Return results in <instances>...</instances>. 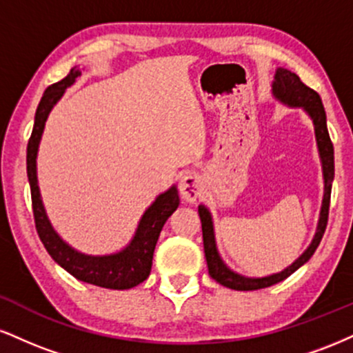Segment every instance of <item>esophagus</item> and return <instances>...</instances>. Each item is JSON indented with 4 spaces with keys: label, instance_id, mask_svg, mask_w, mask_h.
<instances>
[{
    "label": "esophagus",
    "instance_id": "1",
    "mask_svg": "<svg viewBox=\"0 0 353 353\" xmlns=\"http://www.w3.org/2000/svg\"><path fill=\"white\" fill-rule=\"evenodd\" d=\"M179 190L182 199L188 202H196L197 197L202 194V190H204V181H202L199 174L189 172L185 176H182L179 182Z\"/></svg>",
    "mask_w": 353,
    "mask_h": 353
}]
</instances>
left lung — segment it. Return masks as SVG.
Returning a JSON list of instances; mask_svg holds the SVG:
<instances>
[{"instance_id":"8db88e82","label":"left lung","mask_w":353,"mask_h":353,"mask_svg":"<svg viewBox=\"0 0 353 353\" xmlns=\"http://www.w3.org/2000/svg\"><path fill=\"white\" fill-rule=\"evenodd\" d=\"M272 96L279 103L285 104L289 108H301L307 116L312 119L315 131V141H317L320 164H322L323 174V199L322 208H320V216L317 222V230L303 252L289 267L277 274L265 275V277H245V275L236 272L222 261L221 254L217 250L216 232H214L212 214L204 204L199 205V217L202 224V239H204V254L208 261L209 274L214 281L221 285L229 287L234 290H257L265 289V287L274 285V283L282 282L283 279L294 274L299 267H302L314 255L320 241H322L323 232L327 228V219H329V205H330V190L332 181H334V145H332L329 131H327V116L323 109L322 99L314 89L307 88L301 78L292 71L285 68H277L272 81Z\"/></svg>"}]
</instances>
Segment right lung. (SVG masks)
I'll use <instances>...</instances> for the list:
<instances>
[{
    "instance_id": "right-lung-1",
    "label": "right lung",
    "mask_w": 353,
    "mask_h": 353,
    "mask_svg": "<svg viewBox=\"0 0 353 353\" xmlns=\"http://www.w3.org/2000/svg\"><path fill=\"white\" fill-rule=\"evenodd\" d=\"M81 72L83 70L79 66H74L66 78L51 84L44 91L39 106L36 109L33 132H31L26 151V171L31 188L36 230H38V236L46 247L48 254L52 257V261L58 262L64 270H68L78 281L104 287V289H132L149 277L154 249H156L161 230H163L165 221L172 216L174 210L179 208V192H177L176 185H171L165 192L159 194L156 201L144 210L134 236L128 245L114 254L104 255L79 252L78 249L68 244L52 228L46 209H44L41 192H39L36 159H38L44 125H46L48 116H50L52 108L63 98L66 89L76 83Z\"/></svg>"
}]
</instances>
